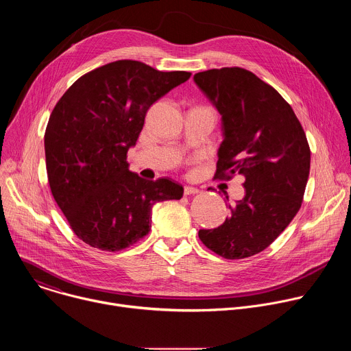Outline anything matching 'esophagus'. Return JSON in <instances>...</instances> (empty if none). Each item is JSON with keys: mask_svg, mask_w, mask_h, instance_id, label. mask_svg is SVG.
I'll use <instances>...</instances> for the list:
<instances>
[{"mask_svg": "<svg viewBox=\"0 0 351 351\" xmlns=\"http://www.w3.org/2000/svg\"><path fill=\"white\" fill-rule=\"evenodd\" d=\"M184 195H190V194H197L199 193V190L197 187H193V186H184Z\"/></svg>", "mask_w": 351, "mask_h": 351, "instance_id": "34e87169", "label": "esophagus"}]
</instances>
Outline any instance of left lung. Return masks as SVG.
Returning <instances> with one entry per match:
<instances>
[{"mask_svg":"<svg viewBox=\"0 0 351 351\" xmlns=\"http://www.w3.org/2000/svg\"><path fill=\"white\" fill-rule=\"evenodd\" d=\"M194 83L217 108L223 140L215 178L244 175L245 194L230 217L198 237L211 252L240 260L265 250L302 207L311 153L291 107L269 84L241 68L198 72Z\"/></svg>","mask_w":351,"mask_h":351,"instance_id":"1","label":"left lung"}]
</instances>
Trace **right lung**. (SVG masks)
Listing matches in <instances>:
<instances>
[{"instance_id":"1","label":"right lung","mask_w":351,"mask_h":351,"mask_svg":"<svg viewBox=\"0 0 351 351\" xmlns=\"http://www.w3.org/2000/svg\"><path fill=\"white\" fill-rule=\"evenodd\" d=\"M190 76L122 60L83 75L60 98L44 134L48 183L86 244L119 252L149 232L157 203L182 198L180 184L129 171L126 154L148 108Z\"/></svg>"}]
</instances>
